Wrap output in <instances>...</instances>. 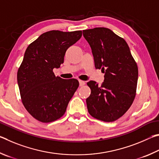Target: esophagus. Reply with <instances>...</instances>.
<instances>
[{
    "mask_svg": "<svg viewBox=\"0 0 159 159\" xmlns=\"http://www.w3.org/2000/svg\"><path fill=\"white\" fill-rule=\"evenodd\" d=\"M79 83H80V87H82V86H84L85 84V82L82 81V80H80Z\"/></svg>",
    "mask_w": 159,
    "mask_h": 159,
    "instance_id": "34e87169",
    "label": "esophagus"
}]
</instances>
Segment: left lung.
Segmentation results:
<instances>
[{
	"instance_id": "8db88e82",
	"label": "left lung",
	"mask_w": 159,
	"mask_h": 159,
	"mask_svg": "<svg viewBox=\"0 0 159 159\" xmlns=\"http://www.w3.org/2000/svg\"><path fill=\"white\" fill-rule=\"evenodd\" d=\"M91 47L96 69L103 71L104 82L87 84L91 93L86 100L93 117L110 122L123 116L135 98L138 69L129 47L123 38L107 28L83 30Z\"/></svg>"
}]
</instances>
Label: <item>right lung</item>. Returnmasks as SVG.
<instances>
[{"label":"right lung","instance_id":"right-lung-1","mask_svg":"<svg viewBox=\"0 0 159 159\" xmlns=\"http://www.w3.org/2000/svg\"><path fill=\"white\" fill-rule=\"evenodd\" d=\"M82 30H50L30 44L17 72V83L25 108L44 123L57 120L66 112L79 87L75 79L56 77L66 50L82 37Z\"/></svg>","mask_w":159,"mask_h":159}]
</instances>
